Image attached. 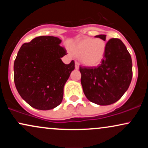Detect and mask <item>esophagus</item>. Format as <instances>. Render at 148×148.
Here are the masks:
<instances>
[{"mask_svg": "<svg viewBox=\"0 0 148 148\" xmlns=\"http://www.w3.org/2000/svg\"><path fill=\"white\" fill-rule=\"evenodd\" d=\"M79 68V62H75V69H78Z\"/></svg>", "mask_w": 148, "mask_h": 148, "instance_id": "obj_1", "label": "esophagus"}]
</instances>
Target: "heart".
<instances>
[{"mask_svg":"<svg viewBox=\"0 0 148 148\" xmlns=\"http://www.w3.org/2000/svg\"><path fill=\"white\" fill-rule=\"evenodd\" d=\"M106 48V42L101 39L84 37L74 42L70 50L74 55L80 57L85 65L95 67L102 62Z\"/></svg>","mask_w":148,"mask_h":148,"instance_id":"obj_1","label":"heart"}]
</instances>
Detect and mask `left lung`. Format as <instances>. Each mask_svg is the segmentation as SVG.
<instances>
[{
  "label": "left lung",
  "instance_id": "1",
  "mask_svg": "<svg viewBox=\"0 0 148 148\" xmlns=\"http://www.w3.org/2000/svg\"><path fill=\"white\" fill-rule=\"evenodd\" d=\"M106 40V35H99ZM83 90L91 102L106 106L116 102L127 90L132 79V58L123 42L112 38L106 43L102 62L97 67H81Z\"/></svg>",
  "mask_w": 148,
  "mask_h": 148
}]
</instances>
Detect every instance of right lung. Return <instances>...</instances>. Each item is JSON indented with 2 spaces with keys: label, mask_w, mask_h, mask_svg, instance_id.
<instances>
[{
  "label": "right lung",
  "mask_w": 148,
  "mask_h": 148,
  "mask_svg": "<svg viewBox=\"0 0 148 148\" xmlns=\"http://www.w3.org/2000/svg\"><path fill=\"white\" fill-rule=\"evenodd\" d=\"M62 40L53 36H40L24 43L14 63V81L18 94L30 106L47 111L60 104L63 89L74 61L61 60L67 53Z\"/></svg>",
  "instance_id": "1"
}]
</instances>
